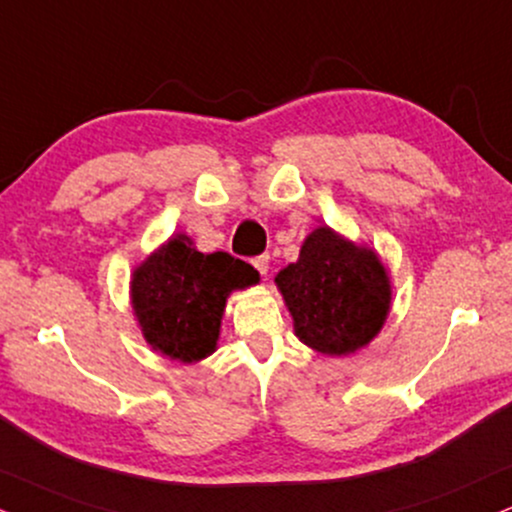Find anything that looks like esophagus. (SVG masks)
<instances>
[{
    "label": "esophagus",
    "mask_w": 512,
    "mask_h": 512,
    "mask_svg": "<svg viewBox=\"0 0 512 512\" xmlns=\"http://www.w3.org/2000/svg\"><path fill=\"white\" fill-rule=\"evenodd\" d=\"M251 263H254V268H256L258 273H261L263 277L268 275V270H270V256H268V254H261V256H256L254 261H251Z\"/></svg>",
    "instance_id": "obj_1"
}]
</instances>
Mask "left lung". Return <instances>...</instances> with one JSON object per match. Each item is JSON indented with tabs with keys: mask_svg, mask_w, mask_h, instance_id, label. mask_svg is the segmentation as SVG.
<instances>
[{
	"mask_svg": "<svg viewBox=\"0 0 512 512\" xmlns=\"http://www.w3.org/2000/svg\"><path fill=\"white\" fill-rule=\"evenodd\" d=\"M294 334L323 356H351L380 334L391 311V280L380 254L330 225L304 239L299 261L275 275Z\"/></svg>",
	"mask_w": 512,
	"mask_h": 512,
	"instance_id": "1",
	"label": "left lung"
}]
</instances>
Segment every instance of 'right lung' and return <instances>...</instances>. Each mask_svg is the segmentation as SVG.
<instances>
[{"mask_svg": "<svg viewBox=\"0 0 512 512\" xmlns=\"http://www.w3.org/2000/svg\"><path fill=\"white\" fill-rule=\"evenodd\" d=\"M258 282L249 263L225 251L204 254L178 232L132 268L130 304L151 349L192 365L218 349L227 296Z\"/></svg>", "mask_w": 512, "mask_h": 512, "instance_id": "right-lung-1", "label": "right lung"}]
</instances>
